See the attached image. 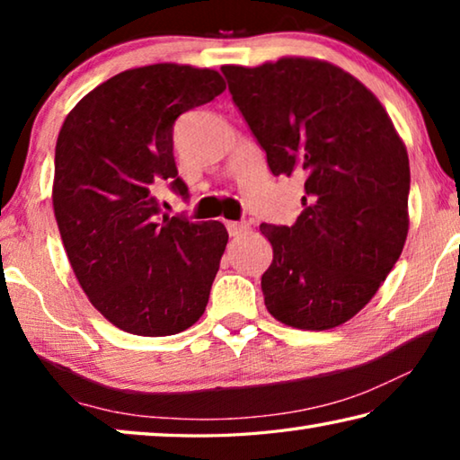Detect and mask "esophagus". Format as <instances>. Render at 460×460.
I'll use <instances>...</instances> for the list:
<instances>
[{"mask_svg":"<svg viewBox=\"0 0 460 460\" xmlns=\"http://www.w3.org/2000/svg\"><path fill=\"white\" fill-rule=\"evenodd\" d=\"M249 223H245V221H241V223H235V221H229L227 223V231H229V235L231 237H241V235H245V233H249Z\"/></svg>","mask_w":460,"mask_h":460,"instance_id":"34e87169","label":"esophagus"}]
</instances>
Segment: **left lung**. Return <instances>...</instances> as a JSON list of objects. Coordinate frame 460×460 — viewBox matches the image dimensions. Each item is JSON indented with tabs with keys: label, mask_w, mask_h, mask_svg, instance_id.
<instances>
[{
	"label": "left lung",
	"mask_w": 460,
	"mask_h": 460,
	"mask_svg": "<svg viewBox=\"0 0 460 460\" xmlns=\"http://www.w3.org/2000/svg\"><path fill=\"white\" fill-rule=\"evenodd\" d=\"M221 73L271 174L305 178V211L292 227L260 225L274 249L261 276L266 306L296 329H334L400 260L410 225L406 146L377 97L331 62L279 58Z\"/></svg>",
	"instance_id": "left-lung-1"
}]
</instances>
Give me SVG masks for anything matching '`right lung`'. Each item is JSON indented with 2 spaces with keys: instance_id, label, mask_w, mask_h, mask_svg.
I'll use <instances>...</instances> for the list:
<instances>
[{
  "instance_id": "1",
  "label": "right lung",
  "mask_w": 460,
  "mask_h": 460,
  "mask_svg": "<svg viewBox=\"0 0 460 460\" xmlns=\"http://www.w3.org/2000/svg\"><path fill=\"white\" fill-rule=\"evenodd\" d=\"M225 91L211 68H131L84 95L62 123L52 207L91 305L139 337L186 331L205 313L227 245L219 221L162 217L155 186L189 199L174 162V123Z\"/></svg>"
}]
</instances>
